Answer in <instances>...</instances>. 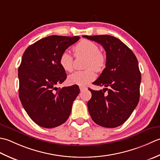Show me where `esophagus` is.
Returning a JSON list of instances; mask_svg holds the SVG:
<instances>
[{
  "mask_svg": "<svg viewBox=\"0 0 160 160\" xmlns=\"http://www.w3.org/2000/svg\"><path fill=\"white\" fill-rule=\"evenodd\" d=\"M79 89H80V91L81 92H83V90H86L87 88L86 87H83V86H79Z\"/></svg>",
  "mask_w": 160,
  "mask_h": 160,
  "instance_id": "1",
  "label": "esophagus"
}]
</instances>
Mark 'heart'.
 <instances>
[{
	"label": "heart",
	"instance_id": "1",
	"mask_svg": "<svg viewBox=\"0 0 160 160\" xmlns=\"http://www.w3.org/2000/svg\"><path fill=\"white\" fill-rule=\"evenodd\" d=\"M75 56L80 55L87 57L86 68H89L84 71H77L68 77V82L72 85L85 86L95 79V74L91 69L97 72L103 70L106 65L105 54L100 52L99 48L95 43L89 40H82L73 47ZM74 58L69 52L64 51L59 58V63L62 68L66 72L73 70Z\"/></svg>",
	"mask_w": 160,
	"mask_h": 160
}]
</instances>
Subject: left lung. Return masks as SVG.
Returning a JSON list of instances; mask_svg holds the SVG:
<instances>
[{"label":"left lung","mask_w":160,"mask_h":160,"mask_svg":"<svg viewBox=\"0 0 160 160\" xmlns=\"http://www.w3.org/2000/svg\"><path fill=\"white\" fill-rule=\"evenodd\" d=\"M83 37L101 44L106 52V68L93 82L106 88L103 90L89 89L92 97L88 108L91 118L105 128L121 126L131 115L139 100L141 73L138 59L126 45L112 36Z\"/></svg>","instance_id":"obj_1"}]
</instances>
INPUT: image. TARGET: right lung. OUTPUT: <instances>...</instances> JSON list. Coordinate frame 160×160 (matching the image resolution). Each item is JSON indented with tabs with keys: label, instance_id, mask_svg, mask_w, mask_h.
<instances>
[{
	"label": "right lung",
	"instance_id": "obj_1",
	"mask_svg": "<svg viewBox=\"0 0 160 160\" xmlns=\"http://www.w3.org/2000/svg\"><path fill=\"white\" fill-rule=\"evenodd\" d=\"M79 38L50 36L30 45L22 54L18 70L19 98L32 121L43 128L66 122L80 92L77 85L56 87L67 78L59 63L61 54Z\"/></svg>",
	"mask_w": 160,
	"mask_h": 160
}]
</instances>
